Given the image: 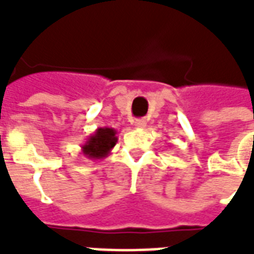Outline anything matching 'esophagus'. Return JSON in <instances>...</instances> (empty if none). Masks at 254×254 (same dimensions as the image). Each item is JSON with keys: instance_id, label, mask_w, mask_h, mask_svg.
Instances as JSON below:
<instances>
[{"instance_id": "1", "label": "esophagus", "mask_w": 254, "mask_h": 254, "mask_svg": "<svg viewBox=\"0 0 254 254\" xmlns=\"http://www.w3.org/2000/svg\"><path fill=\"white\" fill-rule=\"evenodd\" d=\"M133 125L136 127H138V129H143V127L147 125V121H145V118H138V120H136V121L133 122Z\"/></svg>"}]
</instances>
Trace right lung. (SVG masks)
I'll list each match as a JSON object with an SVG mask.
<instances>
[{"label":"right lung","mask_w":254,"mask_h":254,"mask_svg":"<svg viewBox=\"0 0 254 254\" xmlns=\"http://www.w3.org/2000/svg\"><path fill=\"white\" fill-rule=\"evenodd\" d=\"M118 141L117 130L113 127H98L87 141L81 145V152L85 158L91 160L103 159L110 155L111 149Z\"/></svg>","instance_id":"add662e5"}]
</instances>
